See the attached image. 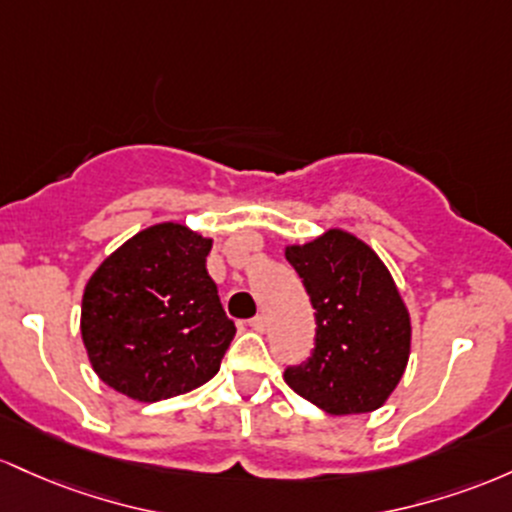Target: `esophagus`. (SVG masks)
Wrapping results in <instances>:
<instances>
[{
  "instance_id": "34e87169",
  "label": "esophagus",
  "mask_w": 512,
  "mask_h": 512,
  "mask_svg": "<svg viewBox=\"0 0 512 512\" xmlns=\"http://www.w3.org/2000/svg\"><path fill=\"white\" fill-rule=\"evenodd\" d=\"M249 326L254 331H258V333H263L266 331V317H263V314H256L254 319H249Z\"/></svg>"
}]
</instances>
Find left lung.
<instances>
[{"label":"left lung","instance_id":"left-lung-1","mask_svg":"<svg viewBox=\"0 0 512 512\" xmlns=\"http://www.w3.org/2000/svg\"><path fill=\"white\" fill-rule=\"evenodd\" d=\"M285 258L317 319L312 355L287 367L285 382L333 416L380 409L411 350V319L387 266L343 229L287 246Z\"/></svg>","mask_w":512,"mask_h":512}]
</instances>
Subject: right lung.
<instances>
[{
    "mask_svg": "<svg viewBox=\"0 0 512 512\" xmlns=\"http://www.w3.org/2000/svg\"><path fill=\"white\" fill-rule=\"evenodd\" d=\"M212 239L164 222L125 241L96 268L82 300L91 367L135 401H162L220 370L237 326L205 258Z\"/></svg>",
    "mask_w": 512,
    "mask_h": 512,
    "instance_id": "1",
    "label": "right lung"
}]
</instances>
